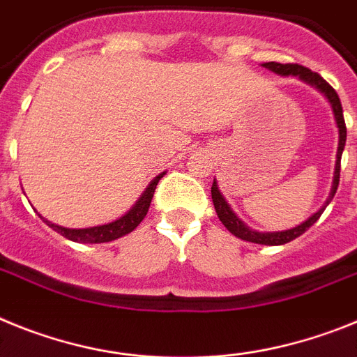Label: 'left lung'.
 Here are the masks:
<instances>
[{"mask_svg": "<svg viewBox=\"0 0 357 357\" xmlns=\"http://www.w3.org/2000/svg\"><path fill=\"white\" fill-rule=\"evenodd\" d=\"M262 66L266 70L273 71V73H277L280 77H296L305 84L312 86L314 89L324 95L327 98V102L333 107L334 113V120H336V127H337V153H336V165H334V178H333V187H331V194H328L327 201L321 206L320 210L316 213H312L309 217L307 221L300 222L298 226H294V228H289V230H282V231H257L253 228L246 225L244 221H241L237 217V213L231 210V206L228 204V201L225 199V196L221 194L219 187H217V181L213 179L212 183V201L213 206H215L217 217L221 219L222 225L226 226V230L234 234L235 237L243 238V241H248V243H255V244H264V246H282V244L291 243L293 238L300 237L302 234L311 228L320 215L324 213V210L327 208V204L333 201L334 194L337 190V183H340V161H342V154L343 149H345V140H347V127H345V120H343V109H342V102H340V97H337V93L334 91L333 86L325 82L324 77H320L318 73L311 71L309 68H303L300 64H280V63H264Z\"/></svg>", "mask_w": 357, "mask_h": 357, "instance_id": "obj_1", "label": "left lung"}]
</instances>
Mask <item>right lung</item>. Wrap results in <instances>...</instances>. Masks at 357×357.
Instances as JSON below:
<instances>
[{
  "label": "right lung",
  "instance_id": "1",
  "mask_svg": "<svg viewBox=\"0 0 357 357\" xmlns=\"http://www.w3.org/2000/svg\"><path fill=\"white\" fill-rule=\"evenodd\" d=\"M165 176V172H161L158 174L153 181L149 183V187L145 188L144 194L138 197L135 204H132L131 208L127 210L122 217L119 219H114L111 222H105V225H98V226H89V228H66V226L55 225V222L48 221L45 217L39 213L43 221L55 230L57 234H61L63 237L70 238L73 243H82V244H100V243H111V241H116V238L123 237V235L131 234L135 230L136 226L140 225L144 221V217L147 215L149 206H151V201H153L154 190H156V185L161 178Z\"/></svg>",
  "mask_w": 357,
  "mask_h": 357
}]
</instances>
